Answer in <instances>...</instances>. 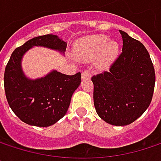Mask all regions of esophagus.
Segmentation results:
<instances>
[{
	"label": "esophagus",
	"mask_w": 161,
	"mask_h": 161,
	"mask_svg": "<svg viewBox=\"0 0 161 161\" xmlns=\"http://www.w3.org/2000/svg\"><path fill=\"white\" fill-rule=\"evenodd\" d=\"M81 75H82V79H89L91 77V74L88 71H86V70L83 71Z\"/></svg>",
	"instance_id": "esophagus-1"
}]
</instances>
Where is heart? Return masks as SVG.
<instances>
[{
	"label": "heart",
	"mask_w": 161,
	"mask_h": 161,
	"mask_svg": "<svg viewBox=\"0 0 161 161\" xmlns=\"http://www.w3.org/2000/svg\"><path fill=\"white\" fill-rule=\"evenodd\" d=\"M119 46L114 40L108 39L105 34H94L82 38L75 44V56L83 62L96 58L97 67L108 68L118 56Z\"/></svg>",
	"instance_id": "obj_1"
}]
</instances>
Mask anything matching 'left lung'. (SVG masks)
<instances>
[{
  "label": "left lung",
  "instance_id": "left-lung-1",
  "mask_svg": "<svg viewBox=\"0 0 161 161\" xmlns=\"http://www.w3.org/2000/svg\"><path fill=\"white\" fill-rule=\"evenodd\" d=\"M122 53L109 72L94 75L93 100L98 115L114 126L134 122L148 108L155 87V70L145 46L119 31Z\"/></svg>",
  "mask_w": 161,
  "mask_h": 161
}]
</instances>
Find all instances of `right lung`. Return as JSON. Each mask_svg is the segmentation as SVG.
<instances>
[{
    "label": "right lung",
    "mask_w": 161,
    "mask_h": 161,
    "mask_svg": "<svg viewBox=\"0 0 161 161\" xmlns=\"http://www.w3.org/2000/svg\"><path fill=\"white\" fill-rule=\"evenodd\" d=\"M34 47L56 50L62 55L67 43L58 35L34 37L15 49L5 67L4 89L9 106L26 124L49 127L68 111L71 99L81 83V74L66 75L56 70L43 77L31 79L23 72L22 58Z\"/></svg>",
    "instance_id": "1"
}]
</instances>
